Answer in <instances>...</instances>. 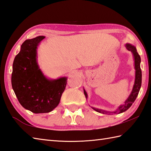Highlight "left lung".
Returning a JSON list of instances; mask_svg holds the SVG:
<instances>
[{
	"label": "left lung",
	"mask_w": 151,
	"mask_h": 151,
	"mask_svg": "<svg viewBox=\"0 0 151 151\" xmlns=\"http://www.w3.org/2000/svg\"><path fill=\"white\" fill-rule=\"evenodd\" d=\"M126 47H127V50L132 52V53L134 55V61H135V69H136V79H135V83L134 85L133 89H132V91L130 94V96H129L128 99L125 101L124 104L123 105L119 106L117 110H116L115 112H113L114 113H121L127 111L128 109L130 108V107L132 105V104L134 102L135 100L136 99V98L139 93L141 86V77H142V74H141V70L140 68V63H141V58L139 55L138 54L137 52V50L136 47H134V45H132L131 44H127L126 45ZM84 94L85 95V97L87 98V94L86 91L84 90ZM93 109L95 111H96L97 112H99L101 113H103V114H111L112 112H107L105 111L95 109L93 107Z\"/></svg>",
	"instance_id": "8db88e82"
}]
</instances>
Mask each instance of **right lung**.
I'll list each match as a JSON object with an SVG mask.
<instances>
[{
  "label": "right lung",
  "mask_w": 151,
  "mask_h": 151,
  "mask_svg": "<svg viewBox=\"0 0 151 151\" xmlns=\"http://www.w3.org/2000/svg\"><path fill=\"white\" fill-rule=\"evenodd\" d=\"M45 36L27 40L15 56L12 73V85L24 108L35 113H49L59 104L66 88V78L48 80L36 63V49Z\"/></svg>",
  "instance_id": "add662e5"
}]
</instances>
